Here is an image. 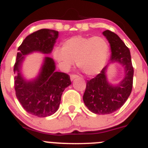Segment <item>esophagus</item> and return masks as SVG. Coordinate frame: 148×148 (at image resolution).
Segmentation results:
<instances>
[{
    "label": "esophagus",
    "mask_w": 148,
    "mask_h": 148,
    "mask_svg": "<svg viewBox=\"0 0 148 148\" xmlns=\"http://www.w3.org/2000/svg\"><path fill=\"white\" fill-rule=\"evenodd\" d=\"M78 75H76V74H71L70 75V79H71V81H73V79H75V78H78Z\"/></svg>",
    "instance_id": "34e87169"
}]
</instances>
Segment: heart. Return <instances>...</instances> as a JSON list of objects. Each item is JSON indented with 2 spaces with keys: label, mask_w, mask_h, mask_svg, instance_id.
<instances>
[{
  "label": "heart",
  "mask_w": 148,
  "mask_h": 148,
  "mask_svg": "<svg viewBox=\"0 0 148 148\" xmlns=\"http://www.w3.org/2000/svg\"><path fill=\"white\" fill-rule=\"evenodd\" d=\"M53 54L63 70H70L76 61L85 74L92 76L105 67L109 56V45L101 36H73L64 41L62 48H56Z\"/></svg>",
  "instance_id": "1"
}]
</instances>
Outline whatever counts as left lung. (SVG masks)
<instances>
[{
  "label": "left lung",
  "mask_w": 148,
  "mask_h": 148,
  "mask_svg": "<svg viewBox=\"0 0 148 148\" xmlns=\"http://www.w3.org/2000/svg\"><path fill=\"white\" fill-rule=\"evenodd\" d=\"M110 43L111 62H118L125 69V78L116 86L107 81L106 66L95 78L86 82L83 100L89 110L97 114H108L121 108L133 87L134 67L128 47L117 35L109 30L103 32Z\"/></svg>",
  "instance_id": "left-lung-1"
}]
</instances>
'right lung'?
I'll return each instance as SVG.
<instances>
[{
  "instance_id": "right-lung-1",
  "label": "right lung",
  "mask_w": 148,
  "mask_h": 148,
  "mask_svg": "<svg viewBox=\"0 0 148 148\" xmlns=\"http://www.w3.org/2000/svg\"><path fill=\"white\" fill-rule=\"evenodd\" d=\"M59 32L55 30H38L25 37L18 47L17 60L14 65L15 94L23 108L31 114L45 117L53 114L59 108L65 88L71 84L67 73L56 72L54 61L45 58L40 75L36 79L26 81L20 73V65L24 56L34 51L51 53Z\"/></svg>"
}]
</instances>
